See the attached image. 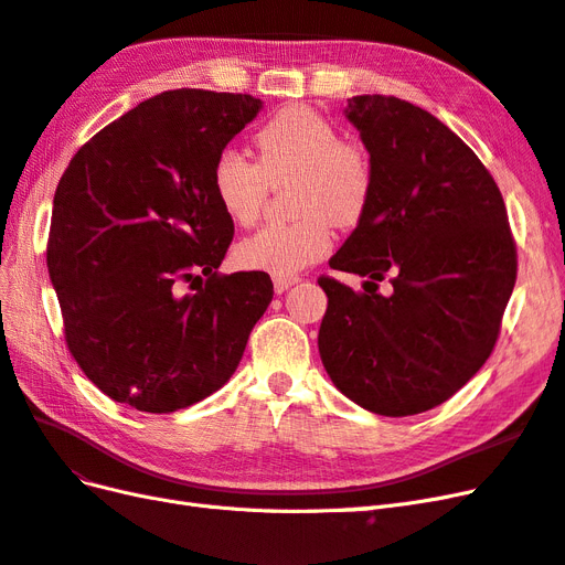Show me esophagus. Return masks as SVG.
<instances>
[{
  "label": "esophagus",
  "instance_id": "obj_1",
  "mask_svg": "<svg viewBox=\"0 0 565 565\" xmlns=\"http://www.w3.org/2000/svg\"><path fill=\"white\" fill-rule=\"evenodd\" d=\"M299 276H273V287H276V292H285V289L292 287L295 282H299Z\"/></svg>",
  "mask_w": 565,
  "mask_h": 565
}]
</instances>
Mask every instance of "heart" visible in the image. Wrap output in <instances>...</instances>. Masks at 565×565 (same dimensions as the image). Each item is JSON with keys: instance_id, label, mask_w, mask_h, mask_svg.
Masks as SVG:
<instances>
[{"instance_id": "obj_1", "label": "heart", "mask_w": 565, "mask_h": 565, "mask_svg": "<svg viewBox=\"0 0 565 565\" xmlns=\"http://www.w3.org/2000/svg\"><path fill=\"white\" fill-rule=\"evenodd\" d=\"M256 162L233 148L212 169L218 207L237 226L262 216L268 188L295 179L292 210L299 218L268 224L237 245V264L273 276H292L332 247L330 226H355L370 207L374 169L361 143L341 141L318 113L289 106L254 134Z\"/></svg>"}]
</instances>
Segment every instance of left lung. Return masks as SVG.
<instances>
[{
    "label": "left lung",
    "instance_id": "left-lung-1",
    "mask_svg": "<svg viewBox=\"0 0 565 565\" xmlns=\"http://www.w3.org/2000/svg\"><path fill=\"white\" fill-rule=\"evenodd\" d=\"M374 169L365 216L330 259L318 349L347 398L384 417L446 403L483 367L516 282V245L498 183L438 117L396 96L349 98ZM392 276L384 298L376 282Z\"/></svg>",
    "mask_w": 565,
    "mask_h": 565
}]
</instances>
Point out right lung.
<instances>
[{
    "instance_id": "add662e5",
    "label": "right lung",
    "mask_w": 565,
    "mask_h": 565,
    "mask_svg": "<svg viewBox=\"0 0 565 565\" xmlns=\"http://www.w3.org/2000/svg\"><path fill=\"white\" fill-rule=\"evenodd\" d=\"M259 110L249 94L162 92L92 136L58 181L46 266L65 341L117 403L162 415L207 398L268 309V273L216 270L235 228L212 188L216 156Z\"/></svg>"
}]
</instances>
